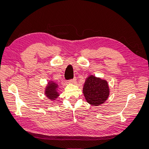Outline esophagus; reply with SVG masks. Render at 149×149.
<instances>
[{"label":"esophagus","instance_id":"obj_1","mask_svg":"<svg viewBox=\"0 0 149 149\" xmlns=\"http://www.w3.org/2000/svg\"><path fill=\"white\" fill-rule=\"evenodd\" d=\"M76 81H77V79H76V78H74V79H71V80L70 81V83L71 84H75Z\"/></svg>","mask_w":149,"mask_h":149}]
</instances>
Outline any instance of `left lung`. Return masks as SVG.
<instances>
[{
	"instance_id": "obj_1",
	"label": "left lung",
	"mask_w": 149,
	"mask_h": 149,
	"mask_svg": "<svg viewBox=\"0 0 149 149\" xmlns=\"http://www.w3.org/2000/svg\"><path fill=\"white\" fill-rule=\"evenodd\" d=\"M83 93L87 102L97 106L107 100L110 94V88L106 80L90 75L85 81Z\"/></svg>"
}]
</instances>
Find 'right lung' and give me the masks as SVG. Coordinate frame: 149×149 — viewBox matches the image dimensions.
<instances>
[{"mask_svg": "<svg viewBox=\"0 0 149 149\" xmlns=\"http://www.w3.org/2000/svg\"><path fill=\"white\" fill-rule=\"evenodd\" d=\"M58 83L55 82L54 81L50 80L49 82L45 88V96L51 101H55L57 98L60 96L58 93Z\"/></svg>", "mask_w": 149, "mask_h": 149, "instance_id": "1", "label": "right lung"}]
</instances>
